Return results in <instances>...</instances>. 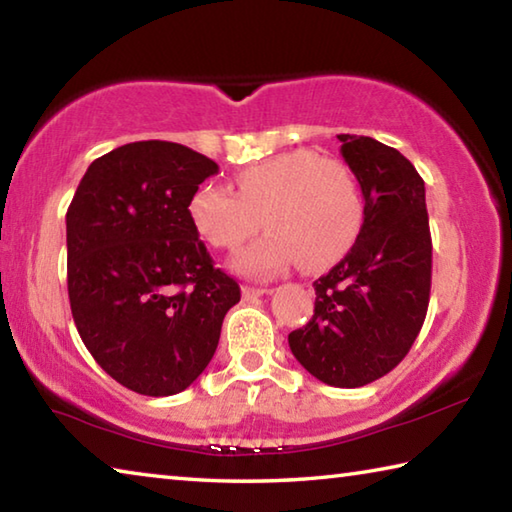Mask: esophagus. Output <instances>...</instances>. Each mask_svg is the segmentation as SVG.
Wrapping results in <instances>:
<instances>
[{
    "label": "esophagus",
    "mask_w": 512,
    "mask_h": 512,
    "mask_svg": "<svg viewBox=\"0 0 512 512\" xmlns=\"http://www.w3.org/2000/svg\"><path fill=\"white\" fill-rule=\"evenodd\" d=\"M266 293H271L268 289H257V287H241V296L244 300H255V298H262Z\"/></svg>",
    "instance_id": "34e87169"
}]
</instances>
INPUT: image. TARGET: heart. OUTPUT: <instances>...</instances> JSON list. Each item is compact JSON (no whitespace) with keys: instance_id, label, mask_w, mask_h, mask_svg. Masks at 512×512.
I'll return each instance as SVG.
<instances>
[{"instance_id":"heart-1","label":"heart","mask_w":512,"mask_h":512,"mask_svg":"<svg viewBox=\"0 0 512 512\" xmlns=\"http://www.w3.org/2000/svg\"><path fill=\"white\" fill-rule=\"evenodd\" d=\"M189 219L221 250L239 248L264 225L266 235L239 250L232 266L266 280L296 259L305 271H323L348 255L366 221V198L348 164L298 149L241 169L235 192L198 187L189 198Z\"/></svg>"}]
</instances>
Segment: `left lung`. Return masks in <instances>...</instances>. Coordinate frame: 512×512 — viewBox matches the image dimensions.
Wrapping results in <instances>:
<instances>
[{
	"mask_svg": "<svg viewBox=\"0 0 512 512\" xmlns=\"http://www.w3.org/2000/svg\"><path fill=\"white\" fill-rule=\"evenodd\" d=\"M357 173L366 221L339 264L314 282L316 305L289 348L309 375L336 388L384 377L420 334L431 291L424 180L404 155L372 137L339 135Z\"/></svg>",
	"mask_w": 512,
	"mask_h": 512,
	"instance_id": "left-lung-1",
	"label": "left lung"
}]
</instances>
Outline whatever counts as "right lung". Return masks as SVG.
Returning <instances> with one entry per match:
<instances>
[{
  "instance_id": "add662e5",
  "label": "right lung",
  "mask_w": 512,
  "mask_h": 512,
  "mask_svg": "<svg viewBox=\"0 0 512 512\" xmlns=\"http://www.w3.org/2000/svg\"><path fill=\"white\" fill-rule=\"evenodd\" d=\"M216 171L183 144H124L90 164L67 210L76 329L94 361L140 395L192 386L241 298L189 219V198Z\"/></svg>"
}]
</instances>
